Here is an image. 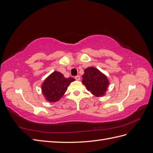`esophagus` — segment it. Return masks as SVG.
<instances>
[{
    "mask_svg": "<svg viewBox=\"0 0 153 153\" xmlns=\"http://www.w3.org/2000/svg\"><path fill=\"white\" fill-rule=\"evenodd\" d=\"M75 79L76 80H80V76L79 75H77V76H76L75 77Z\"/></svg>",
    "mask_w": 153,
    "mask_h": 153,
    "instance_id": "34e87169",
    "label": "esophagus"
}]
</instances>
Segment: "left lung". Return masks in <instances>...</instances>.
Instances as JSON below:
<instances>
[{
  "instance_id": "8db88e82",
  "label": "left lung",
  "mask_w": 153,
  "mask_h": 153,
  "mask_svg": "<svg viewBox=\"0 0 153 153\" xmlns=\"http://www.w3.org/2000/svg\"><path fill=\"white\" fill-rule=\"evenodd\" d=\"M82 83L86 89L96 97L105 95L110 82L107 77L99 69L94 67H89L85 69L82 75Z\"/></svg>"
}]
</instances>
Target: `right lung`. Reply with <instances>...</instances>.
Wrapping results in <instances>:
<instances>
[{
    "instance_id": "add662e5",
    "label": "right lung",
    "mask_w": 153,
    "mask_h": 153,
    "mask_svg": "<svg viewBox=\"0 0 153 153\" xmlns=\"http://www.w3.org/2000/svg\"><path fill=\"white\" fill-rule=\"evenodd\" d=\"M75 80L73 78H65L59 71H53L41 85V91L45 100L51 103L57 102L63 96L69 84Z\"/></svg>"
}]
</instances>
